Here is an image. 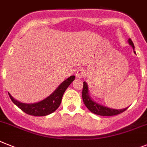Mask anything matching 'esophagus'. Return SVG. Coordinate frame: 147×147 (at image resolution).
<instances>
[{
	"instance_id": "34e87169",
	"label": "esophagus",
	"mask_w": 147,
	"mask_h": 147,
	"mask_svg": "<svg viewBox=\"0 0 147 147\" xmlns=\"http://www.w3.org/2000/svg\"><path fill=\"white\" fill-rule=\"evenodd\" d=\"M85 75H86V72H85L84 69H79L77 70V72H76V77L77 78H84Z\"/></svg>"
}]
</instances>
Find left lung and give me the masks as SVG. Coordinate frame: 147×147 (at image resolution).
Returning a JSON list of instances; mask_svg holds the SVG:
<instances>
[{"label":"left lung","mask_w":147,"mask_h":147,"mask_svg":"<svg viewBox=\"0 0 147 147\" xmlns=\"http://www.w3.org/2000/svg\"><path fill=\"white\" fill-rule=\"evenodd\" d=\"M129 43L132 46L133 49H135V46H134L133 42L132 41L131 39L128 40ZM135 53V52L134 51ZM82 98L83 101H84V104L87 107V109H89L90 112H92L94 114L98 115L101 116H112L116 115L121 114L122 112H124L125 110H127V108H125L123 109H111V108H108L104 106L100 105L99 104L92 100L90 96L89 95V89H88V85L86 82H84V87H83L82 91Z\"/></svg>","instance_id":"8db88e82"}]
</instances>
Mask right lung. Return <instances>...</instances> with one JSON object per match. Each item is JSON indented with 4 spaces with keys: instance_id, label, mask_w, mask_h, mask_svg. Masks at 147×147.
<instances>
[{
    "instance_id": "1",
    "label": "right lung",
    "mask_w": 147,
    "mask_h": 147,
    "mask_svg": "<svg viewBox=\"0 0 147 147\" xmlns=\"http://www.w3.org/2000/svg\"><path fill=\"white\" fill-rule=\"evenodd\" d=\"M75 78V77L74 75L70 76L63 82L61 83L59 86L55 90L54 92H52L49 97L35 104H24L19 102L14 99L13 97L8 93L12 101L25 113L34 116H45L55 112L59 107L63 93Z\"/></svg>"
}]
</instances>
